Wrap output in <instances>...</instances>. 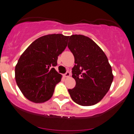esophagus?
Masks as SVG:
<instances>
[{"mask_svg": "<svg viewBox=\"0 0 134 134\" xmlns=\"http://www.w3.org/2000/svg\"><path fill=\"white\" fill-rule=\"evenodd\" d=\"M70 72H67L65 74H64V77H69V76H70Z\"/></svg>", "mask_w": 134, "mask_h": 134, "instance_id": "34e87169", "label": "esophagus"}]
</instances>
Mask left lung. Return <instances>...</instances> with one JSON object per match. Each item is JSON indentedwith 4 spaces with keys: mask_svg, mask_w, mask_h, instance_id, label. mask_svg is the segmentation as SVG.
Masks as SVG:
<instances>
[{
    "mask_svg": "<svg viewBox=\"0 0 134 134\" xmlns=\"http://www.w3.org/2000/svg\"><path fill=\"white\" fill-rule=\"evenodd\" d=\"M68 47L75 58L72 77L75 87L69 89L70 97L81 106L99 102L111 87L114 76L104 52L92 40L81 35L70 36Z\"/></svg>",
    "mask_w": 134,
    "mask_h": 134,
    "instance_id": "left-lung-1",
    "label": "left lung"
}]
</instances>
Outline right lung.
Instances as JSON below:
<instances>
[{"instance_id":"right-lung-1","label":"right lung","mask_w":134,"mask_h":134,"mask_svg":"<svg viewBox=\"0 0 134 134\" xmlns=\"http://www.w3.org/2000/svg\"><path fill=\"white\" fill-rule=\"evenodd\" d=\"M69 36L52 34L33 41L23 52L15 66L16 84L27 99L44 103L52 96L62 75L54 67L65 50Z\"/></svg>"}]
</instances>
